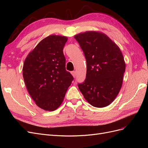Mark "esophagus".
Listing matches in <instances>:
<instances>
[{"instance_id": "1", "label": "esophagus", "mask_w": 148, "mask_h": 148, "mask_svg": "<svg viewBox=\"0 0 148 148\" xmlns=\"http://www.w3.org/2000/svg\"><path fill=\"white\" fill-rule=\"evenodd\" d=\"M71 75H73V77L75 78V76H76V72L75 71H71Z\"/></svg>"}]
</instances>
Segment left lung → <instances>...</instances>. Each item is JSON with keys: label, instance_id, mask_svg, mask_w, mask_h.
Returning a JSON list of instances; mask_svg holds the SVG:
<instances>
[{"label": "left lung", "instance_id": "1", "mask_svg": "<svg viewBox=\"0 0 148 148\" xmlns=\"http://www.w3.org/2000/svg\"><path fill=\"white\" fill-rule=\"evenodd\" d=\"M86 60V76L79 91L95 107L110 104L122 88L125 63L118 46L104 33L87 31L75 35Z\"/></svg>", "mask_w": 148, "mask_h": 148}]
</instances>
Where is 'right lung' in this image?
I'll return each mask as SVG.
<instances>
[{
  "mask_svg": "<svg viewBox=\"0 0 148 148\" xmlns=\"http://www.w3.org/2000/svg\"><path fill=\"white\" fill-rule=\"evenodd\" d=\"M68 38L51 35L43 39L25 60L23 76L27 90L39 107L57 109L63 102L73 76L65 69L63 49Z\"/></svg>",
  "mask_w": 148,
  "mask_h": 148,
  "instance_id": "right-lung-1",
  "label": "right lung"
}]
</instances>
